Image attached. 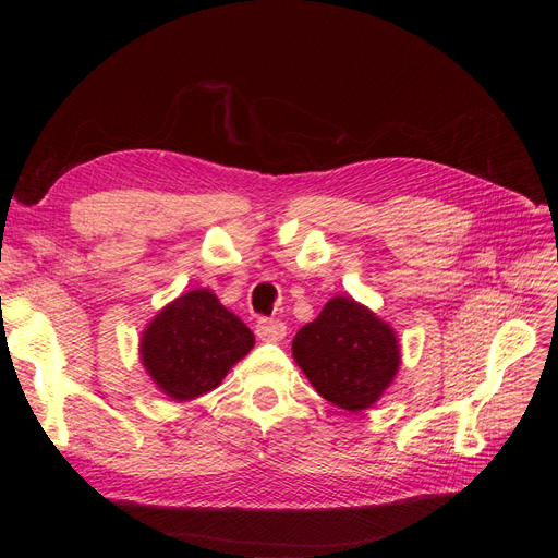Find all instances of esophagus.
Segmentation results:
<instances>
[{
  "mask_svg": "<svg viewBox=\"0 0 558 558\" xmlns=\"http://www.w3.org/2000/svg\"><path fill=\"white\" fill-rule=\"evenodd\" d=\"M256 335L263 342H281L286 337V324L277 318H258Z\"/></svg>",
  "mask_w": 558,
  "mask_h": 558,
  "instance_id": "34e87169",
  "label": "esophagus"
}]
</instances>
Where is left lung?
Here are the masks:
<instances>
[{
    "mask_svg": "<svg viewBox=\"0 0 558 558\" xmlns=\"http://www.w3.org/2000/svg\"><path fill=\"white\" fill-rule=\"evenodd\" d=\"M293 359L328 402L367 410L400 365L396 332L356 300L337 295L293 340Z\"/></svg>",
    "mask_w": 558,
    "mask_h": 558,
    "instance_id": "8db88e82",
    "label": "left lung"
}]
</instances>
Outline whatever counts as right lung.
I'll return each instance as SVG.
<instances>
[{
  "mask_svg": "<svg viewBox=\"0 0 558 558\" xmlns=\"http://www.w3.org/2000/svg\"><path fill=\"white\" fill-rule=\"evenodd\" d=\"M256 337L211 291H191L167 305L142 337V361L158 388L193 400L223 381Z\"/></svg>",
  "mask_w": 558,
  "mask_h": 558,
  "instance_id": "1",
  "label": "right lung"
}]
</instances>
